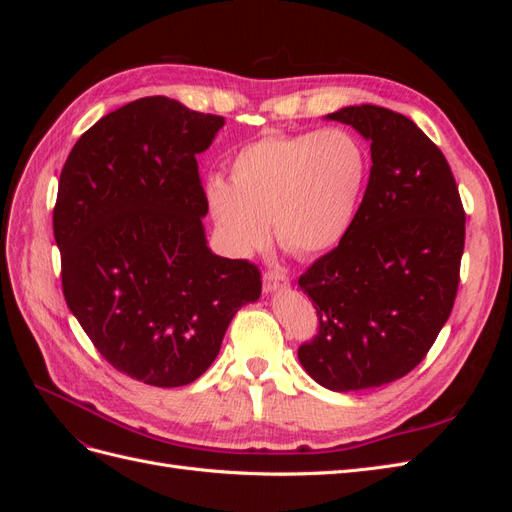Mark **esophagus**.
<instances>
[{"instance_id": "esophagus-1", "label": "esophagus", "mask_w": 512, "mask_h": 512, "mask_svg": "<svg viewBox=\"0 0 512 512\" xmlns=\"http://www.w3.org/2000/svg\"><path fill=\"white\" fill-rule=\"evenodd\" d=\"M265 284H262V288H265L267 294H273V292H280V290H286L290 286V280L288 275L282 273V271H269L265 275V280H262Z\"/></svg>"}]
</instances>
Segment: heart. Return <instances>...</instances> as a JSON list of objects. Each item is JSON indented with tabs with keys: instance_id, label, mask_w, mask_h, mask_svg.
Returning a JSON list of instances; mask_svg holds the SVG:
<instances>
[{
	"instance_id": "b5f03b06",
	"label": "heart",
	"mask_w": 512,
	"mask_h": 512,
	"mask_svg": "<svg viewBox=\"0 0 512 512\" xmlns=\"http://www.w3.org/2000/svg\"><path fill=\"white\" fill-rule=\"evenodd\" d=\"M371 158L348 130L269 132L235 151L230 181L211 177L205 200L228 250L250 256L275 239L312 258L342 243L365 196Z\"/></svg>"
}]
</instances>
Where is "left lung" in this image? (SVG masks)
Instances as JSON below:
<instances>
[{
	"label": "left lung",
	"instance_id": "1",
	"mask_svg": "<svg viewBox=\"0 0 512 512\" xmlns=\"http://www.w3.org/2000/svg\"><path fill=\"white\" fill-rule=\"evenodd\" d=\"M324 119L369 141L371 170L350 235L301 275L320 333L299 363L335 393L404 378L451 316L466 213L442 151L389 108L346 106Z\"/></svg>",
	"mask_w": 512,
	"mask_h": 512
}]
</instances>
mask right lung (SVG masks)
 Here are the masks:
<instances>
[{"label": "right lung", "instance_id": "obj_1", "mask_svg": "<svg viewBox=\"0 0 512 512\" xmlns=\"http://www.w3.org/2000/svg\"><path fill=\"white\" fill-rule=\"evenodd\" d=\"M224 123L164 96L134 100L76 141L59 177L70 312L115 369L162 389L203 376L262 290L254 265L207 245L196 156Z\"/></svg>", "mask_w": 512, "mask_h": 512}]
</instances>
